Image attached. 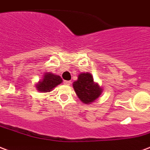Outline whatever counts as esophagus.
<instances>
[{"label":"esophagus","mask_w":150,"mask_h":150,"mask_svg":"<svg viewBox=\"0 0 150 150\" xmlns=\"http://www.w3.org/2000/svg\"><path fill=\"white\" fill-rule=\"evenodd\" d=\"M64 84H67V85H69L71 84L70 81H64Z\"/></svg>","instance_id":"esophagus-1"}]
</instances>
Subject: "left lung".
Listing matches in <instances>:
<instances>
[{
	"label": "left lung",
	"instance_id": "1",
	"mask_svg": "<svg viewBox=\"0 0 150 150\" xmlns=\"http://www.w3.org/2000/svg\"><path fill=\"white\" fill-rule=\"evenodd\" d=\"M76 96L85 104H91L96 100L102 93V88L93 81V76L88 73H82L73 83Z\"/></svg>",
	"mask_w": 150,
	"mask_h": 150
}]
</instances>
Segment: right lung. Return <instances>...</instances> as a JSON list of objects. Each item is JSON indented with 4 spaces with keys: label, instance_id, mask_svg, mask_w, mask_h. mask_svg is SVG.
I'll list each match as a JSON object with an SVG mask.
<instances>
[{
    "label": "right lung",
    "instance_id": "1",
    "mask_svg": "<svg viewBox=\"0 0 150 150\" xmlns=\"http://www.w3.org/2000/svg\"><path fill=\"white\" fill-rule=\"evenodd\" d=\"M62 82V79L60 76L54 75L51 73H45L43 78L37 83L36 88L39 92H49Z\"/></svg>",
    "mask_w": 150,
    "mask_h": 150
}]
</instances>
